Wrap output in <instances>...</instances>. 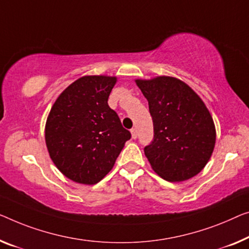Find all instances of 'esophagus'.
I'll list each match as a JSON object with an SVG mask.
<instances>
[{"instance_id": "obj_1", "label": "esophagus", "mask_w": 249, "mask_h": 249, "mask_svg": "<svg viewBox=\"0 0 249 249\" xmlns=\"http://www.w3.org/2000/svg\"><path fill=\"white\" fill-rule=\"evenodd\" d=\"M131 134H132V139H136L137 137V131H136V128H132L131 129Z\"/></svg>"}]
</instances>
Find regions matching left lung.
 Masks as SVG:
<instances>
[{
	"label": "left lung",
	"mask_w": 249,
	"mask_h": 249,
	"mask_svg": "<svg viewBox=\"0 0 249 249\" xmlns=\"http://www.w3.org/2000/svg\"><path fill=\"white\" fill-rule=\"evenodd\" d=\"M135 81L147 99L153 120V141L144 147L152 169L170 182L196 176L209 161L216 143V128L205 103L177 78Z\"/></svg>",
	"instance_id": "1"
}]
</instances>
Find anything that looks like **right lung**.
<instances>
[{
	"label": "right lung",
	"mask_w": 249,
	"mask_h": 249,
	"mask_svg": "<svg viewBox=\"0 0 249 249\" xmlns=\"http://www.w3.org/2000/svg\"><path fill=\"white\" fill-rule=\"evenodd\" d=\"M116 80L108 76L79 78L61 92L47 118L44 136L51 160L77 183L99 182L131 139L107 103Z\"/></svg>",
	"instance_id": "obj_1"
}]
</instances>
